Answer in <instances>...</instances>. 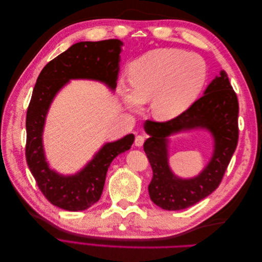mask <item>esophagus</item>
<instances>
[{"label":"esophagus","instance_id":"esophagus-1","mask_svg":"<svg viewBox=\"0 0 262 262\" xmlns=\"http://www.w3.org/2000/svg\"><path fill=\"white\" fill-rule=\"evenodd\" d=\"M144 141H145V137H143V136H137L136 140H134V144H136V146H138V147H141L142 145H143Z\"/></svg>","mask_w":262,"mask_h":262}]
</instances>
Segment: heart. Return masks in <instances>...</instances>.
<instances>
[{"label": "heart", "instance_id": "heart-1", "mask_svg": "<svg viewBox=\"0 0 262 262\" xmlns=\"http://www.w3.org/2000/svg\"><path fill=\"white\" fill-rule=\"evenodd\" d=\"M132 91L121 86L131 108L152 101L154 118L168 121L192 104L207 80V66L198 54L180 49H157L134 61L129 69Z\"/></svg>", "mask_w": 262, "mask_h": 262}]
</instances>
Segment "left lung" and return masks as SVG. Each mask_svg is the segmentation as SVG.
Instances as JSON below:
<instances>
[{"instance_id": "obj_1", "label": "left lung", "mask_w": 262, "mask_h": 262, "mask_svg": "<svg viewBox=\"0 0 262 262\" xmlns=\"http://www.w3.org/2000/svg\"><path fill=\"white\" fill-rule=\"evenodd\" d=\"M238 99L225 71L209 84L203 96L185 113L171 120H147L144 152L153 170L148 185L149 198L168 211L184 210L207 198L221 184L238 142ZM205 128L214 139L213 155L196 178H177L168 165L167 137L181 130Z\"/></svg>"}]
</instances>
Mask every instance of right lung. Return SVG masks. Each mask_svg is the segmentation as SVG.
I'll return each instance as SVG.
<instances>
[{
	"mask_svg": "<svg viewBox=\"0 0 262 262\" xmlns=\"http://www.w3.org/2000/svg\"><path fill=\"white\" fill-rule=\"evenodd\" d=\"M122 45L118 39L74 43L51 60L37 78L26 116V161L47 200L63 210L83 211L100 199L110 164L131 147L134 136L106 143L75 175H60L50 169L45 156L47 114L55 95L70 80L98 81L115 91Z\"/></svg>",
	"mask_w": 262,
	"mask_h": 262,
	"instance_id": "add662e5",
	"label": "right lung"
}]
</instances>
